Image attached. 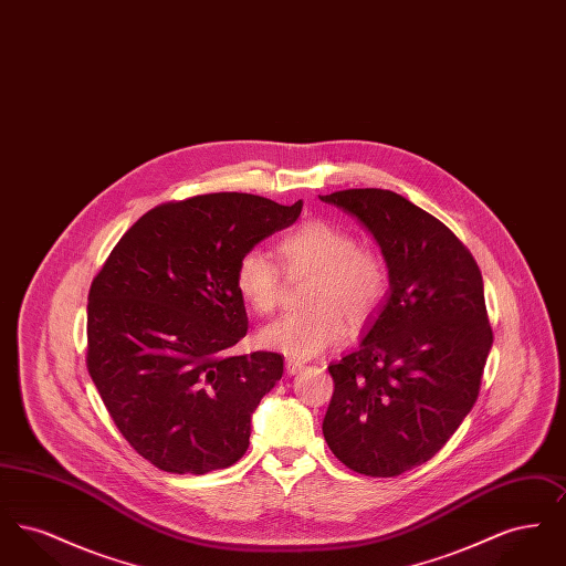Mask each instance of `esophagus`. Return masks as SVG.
Masks as SVG:
<instances>
[{
    "mask_svg": "<svg viewBox=\"0 0 566 566\" xmlns=\"http://www.w3.org/2000/svg\"><path fill=\"white\" fill-rule=\"evenodd\" d=\"M305 367V363H301V360H296V358H286V371L291 374V376H295L296 371H301Z\"/></svg>",
    "mask_w": 566,
    "mask_h": 566,
    "instance_id": "34e87169",
    "label": "esophagus"
}]
</instances>
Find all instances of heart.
Masks as SVG:
<instances>
[{"instance_id":"obj_1","label":"heart","mask_w":566,"mask_h":566,"mask_svg":"<svg viewBox=\"0 0 566 566\" xmlns=\"http://www.w3.org/2000/svg\"><path fill=\"white\" fill-rule=\"evenodd\" d=\"M289 275L312 273L305 291L310 310L286 314L259 333V342L291 358H314L342 342L350 326L367 323L381 305L388 273L381 254L356 240L348 227L314 218L277 242ZM235 286L259 314H271L282 295V270L256 248L245 250L235 268Z\"/></svg>"}]
</instances>
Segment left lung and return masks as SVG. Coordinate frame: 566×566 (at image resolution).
I'll use <instances>...</instances> for the list:
<instances>
[{
  "label": "left lung",
  "instance_id": "left-lung-1",
  "mask_svg": "<svg viewBox=\"0 0 566 566\" xmlns=\"http://www.w3.org/2000/svg\"><path fill=\"white\" fill-rule=\"evenodd\" d=\"M321 199L360 220L390 277L367 337L328 365L324 439L352 471L397 478L431 460L478 401L494 339L482 271L441 220L392 190Z\"/></svg>",
  "mask_w": 566,
  "mask_h": 566
}]
</instances>
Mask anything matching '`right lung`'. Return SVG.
I'll use <instances>...</instances> for the list:
<instances>
[{
	"label": "right lung",
	"mask_w": 566,
	"mask_h": 566,
	"mask_svg": "<svg viewBox=\"0 0 566 566\" xmlns=\"http://www.w3.org/2000/svg\"><path fill=\"white\" fill-rule=\"evenodd\" d=\"M303 201L248 192L167 201L142 216L93 277L86 369L120 434L157 469L203 475L250 446V418L284 356H229L248 331L235 268Z\"/></svg>",
	"instance_id": "obj_1"
}]
</instances>
